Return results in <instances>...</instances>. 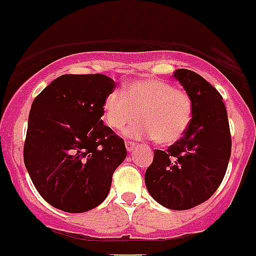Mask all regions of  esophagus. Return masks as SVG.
Wrapping results in <instances>:
<instances>
[{
	"label": "esophagus",
	"instance_id": "34e87169",
	"mask_svg": "<svg viewBox=\"0 0 256 256\" xmlns=\"http://www.w3.org/2000/svg\"><path fill=\"white\" fill-rule=\"evenodd\" d=\"M126 150H128V152H132V150L136 148V143L126 142Z\"/></svg>",
	"mask_w": 256,
	"mask_h": 256
}]
</instances>
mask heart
I'll return each instance as SVG.
<instances>
[{
  "instance_id": "1",
  "label": "heart",
  "mask_w": 256,
  "mask_h": 256,
  "mask_svg": "<svg viewBox=\"0 0 256 256\" xmlns=\"http://www.w3.org/2000/svg\"><path fill=\"white\" fill-rule=\"evenodd\" d=\"M104 119L114 130L130 138H154L160 146H171L184 138L191 126L194 103L186 90L154 78L130 82L124 90L114 89L103 104Z\"/></svg>"
}]
</instances>
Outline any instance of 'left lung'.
I'll return each instance as SVG.
<instances>
[{"mask_svg": "<svg viewBox=\"0 0 256 256\" xmlns=\"http://www.w3.org/2000/svg\"><path fill=\"white\" fill-rule=\"evenodd\" d=\"M174 78L194 103L191 126L167 150H154L144 174L150 196L171 210H188L210 198L222 182L231 134L222 96L201 75L177 69Z\"/></svg>", "mask_w": 256, "mask_h": 256, "instance_id": "obj_1", "label": "left lung"}]
</instances>
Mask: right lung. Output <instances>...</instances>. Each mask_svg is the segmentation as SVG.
<instances>
[{"mask_svg": "<svg viewBox=\"0 0 256 256\" xmlns=\"http://www.w3.org/2000/svg\"><path fill=\"white\" fill-rule=\"evenodd\" d=\"M116 82L103 74H65L34 99L24 162L46 202L65 212L96 208L126 156L124 140L104 126L103 104Z\"/></svg>", "mask_w": 256, "mask_h": 256, "instance_id": "obj_1", "label": "right lung"}]
</instances>
